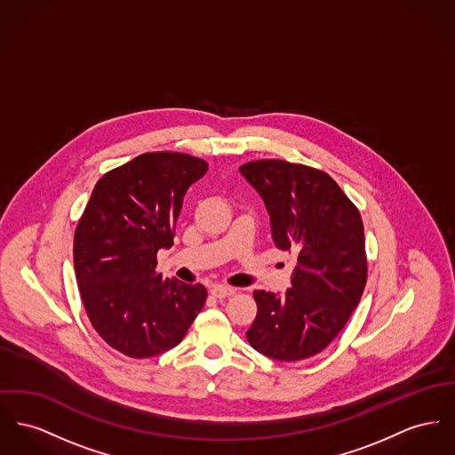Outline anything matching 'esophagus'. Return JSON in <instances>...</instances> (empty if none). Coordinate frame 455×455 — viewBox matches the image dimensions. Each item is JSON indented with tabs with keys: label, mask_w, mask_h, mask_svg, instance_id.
Instances as JSON below:
<instances>
[{
	"label": "esophagus",
	"mask_w": 455,
	"mask_h": 455,
	"mask_svg": "<svg viewBox=\"0 0 455 455\" xmlns=\"http://www.w3.org/2000/svg\"><path fill=\"white\" fill-rule=\"evenodd\" d=\"M211 295L215 297V299H226V297L235 295V290H233V288H228V286L217 284V286H213L212 290H211Z\"/></svg>",
	"instance_id": "34e87169"
}]
</instances>
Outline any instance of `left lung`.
Returning <instances> with one entry per match:
<instances>
[{
	"label": "left lung",
	"mask_w": 455,
	"mask_h": 455,
	"mask_svg": "<svg viewBox=\"0 0 455 455\" xmlns=\"http://www.w3.org/2000/svg\"><path fill=\"white\" fill-rule=\"evenodd\" d=\"M266 204L273 242L297 266L283 295L257 290L248 343L275 361L323 352L363 297L367 262L361 213L323 171L283 160L240 167Z\"/></svg>",
	"instance_id": "left-lung-1"
}]
</instances>
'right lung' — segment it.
Instances as JSON below:
<instances>
[{"label": "right lung", "mask_w": 455, "mask_h": 455, "mask_svg": "<svg viewBox=\"0 0 455 455\" xmlns=\"http://www.w3.org/2000/svg\"><path fill=\"white\" fill-rule=\"evenodd\" d=\"M209 164L184 153H143L107 172L74 236V267L92 328L127 357L181 343L207 300L202 284L156 273V251L174 243L182 198Z\"/></svg>", "instance_id": "obj_1"}]
</instances>
